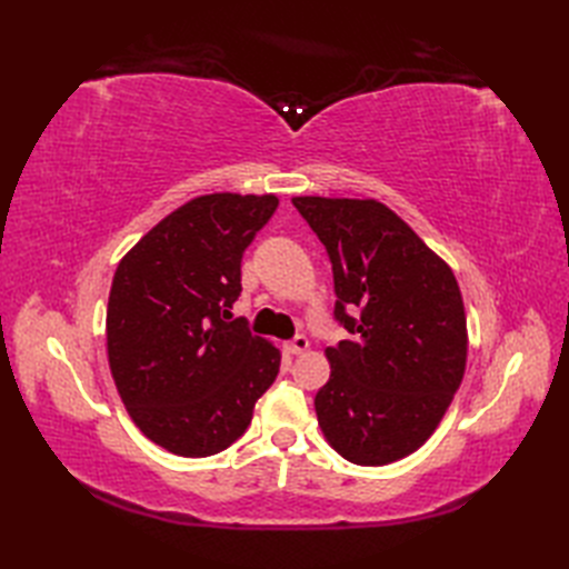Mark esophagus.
I'll return each mask as SVG.
<instances>
[{
  "instance_id": "esophagus-1",
  "label": "esophagus",
  "mask_w": 569,
  "mask_h": 569,
  "mask_svg": "<svg viewBox=\"0 0 569 569\" xmlns=\"http://www.w3.org/2000/svg\"><path fill=\"white\" fill-rule=\"evenodd\" d=\"M308 347H311V341H308L303 335H297L295 339L287 343V351L289 353H303V351H308Z\"/></svg>"
}]
</instances>
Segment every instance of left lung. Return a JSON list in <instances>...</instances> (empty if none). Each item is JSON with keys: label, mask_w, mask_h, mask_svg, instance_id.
Instances as JSON below:
<instances>
[{"label": "left lung", "mask_w": 569, "mask_h": 569, "mask_svg": "<svg viewBox=\"0 0 569 569\" xmlns=\"http://www.w3.org/2000/svg\"><path fill=\"white\" fill-rule=\"evenodd\" d=\"M332 261L335 318L318 425L356 465H387L432 437L468 363V322L449 263L375 199L295 197ZM351 310L355 316L349 317Z\"/></svg>", "instance_id": "1"}]
</instances>
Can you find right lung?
<instances>
[{"label": "right lung", "mask_w": 569, "mask_h": 569, "mask_svg": "<svg viewBox=\"0 0 569 569\" xmlns=\"http://www.w3.org/2000/svg\"><path fill=\"white\" fill-rule=\"evenodd\" d=\"M278 203L274 194L197 197L116 268L109 368L134 425L170 453L226 451L280 372V351L244 318L222 320L242 291V256Z\"/></svg>", "instance_id": "right-lung-1"}]
</instances>
